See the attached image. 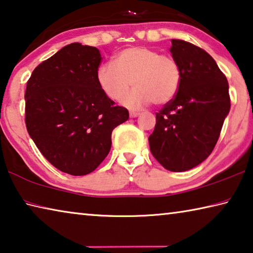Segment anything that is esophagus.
Wrapping results in <instances>:
<instances>
[{"label": "esophagus", "instance_id": "1", "mask_svg": "<svg viewBox=\"0 0 253 253\" xmlns=\"http://www.w3.org/2000/svg\"><path fill=\"white\" fill-rule=\"evenodd\" d=\"M139 114V112H130V118H137Z\"/></svg>", "mask_w": 253, "mask_h": 253}]
</instances>
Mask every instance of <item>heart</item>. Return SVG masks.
<instances>
[{
  "instance_id": "heart-1",
  "label": "heart",
  "mask_w": 253,
  "mask_h": 253,
  "mask_svg": "<svg viewBox=\"0 0 253 253\" xmlns=\"http://www.w3.org/2000/svg\"><path fill=\"white\" fill-rule=\"evenodd\" d=\"M183 71L175 57L146 46H132L115 54L113 64H100L96 81L111 100L121 98L132 83L136 88L121 99L124 106L135 110L151 102L169 104L180 90Z\"/></svg>"
}]
</instances>
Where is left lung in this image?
Instances as JSON below:
<instances>
[{
    "mask_svg": "<svg viewBox=\"0 0 253 253\" xmlns=\"http://www.w3.org/2000/svg\"><path fill=\"white\" fill-rule=\"evenodd\" d=\"M170 53L180 62L183 80L175 98L156 113L148 140L159 164L172 172H184L211 154L231 99L226 77L205 49L172 40Z\"/></svg>",
    "mask_w": 253,
    "mask_h": 253,
    "instance_id": "1",
    "label": "left lung"
}]
</instances>
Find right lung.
<instances>
[{
	"label": "right lung",
	"mask_w": 253,
	"mask_h": 253,
	"mask_svg": "<svg viewBox=\"0 0 253 253\" xmlns=\"http://www.w3.org/2000/svg\"><path fill=\"white\" fill-rule=\"evenodd\" d=\"M98 48L73 42L36 67L27 81L25 122L42 156L61 172L86 175L112 145V131L129 119L100 90Z\"/></svg>",
	"instance_id": "right-lung-1"
}]
</instances>
